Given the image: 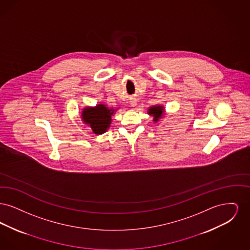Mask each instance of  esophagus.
Instances as JSON below:
<instances>
[{
	"instance_id": "1",
	"label": "esophagus",
	"mask_w": 250,
	"mask_h": 250,
	"mask_svg": "<svg viewBox=\"0 0 250 250\" xmlns=\"http://www.w3.org/2000/svg\"><path fill=\"white\" fill-rule=\"evenodd\" d=\"M130 105L132 107H134V106L137 105V99H136V98H131Z\"/></svg>"
}]
</instances>
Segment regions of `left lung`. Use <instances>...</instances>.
<instances>
[{"mask_svg": "<svg viewBox=\"0 0 250 250\" xmlns=\"http://www.w3.org/2000/svg\"><path fill=\"white\" fill-rule=\"evenodd\" d=\"M163 107H160V106H155V107H152L151 108H149V114H153L154 115V121H158V118H160L162 116V113H163Z\"/></svg>", "mask_w": 250, "mask_h": 250, "instance_id": "8db88e82", "label": "left lung"}]
</instances>
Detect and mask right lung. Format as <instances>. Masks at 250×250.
I'll use <instances>...</instances> for the list:
<instances>
[{
	"instance_id": "obj_1",
	"label": "right lung",
	"mask_w": 250,
	"mask_h": 250,
	"mask_svg": "<svg viewBox=\"0 0 250 250\" xmlns=\"http://www.w3.org/2000/svg\"><path fill=\"white\" fill-rule=\"evenodd\" d=\"M113 112L114 109L99 104L95 107L84 108L82 116L84 123L90 125L95 134L99 135L107 131L110 125V118Z\"/></svg>"
}]
</instances>
